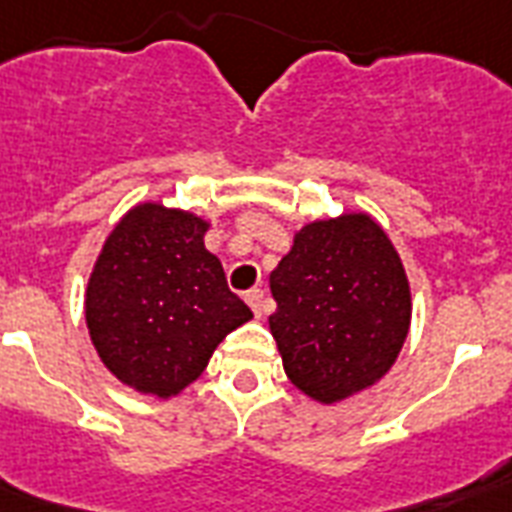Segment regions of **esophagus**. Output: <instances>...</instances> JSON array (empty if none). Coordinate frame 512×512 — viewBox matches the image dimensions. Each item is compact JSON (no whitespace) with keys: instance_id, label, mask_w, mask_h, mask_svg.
Masks as SVG:
<instances>
[{"instance_id":"34e87169","label":"esophagus","mask_w":512,"mask_h":512,"mask_svg":"<svg viewBox=\"0 0 512 512\" xmlns=\"http://www.w3.org/2000/svg\"><path fill=\"white\" fill-rule=\"evenodd\" d=\"M245 301H248V307L253 310L256 318H261L264 312H267V296L261 288H251V291H245Z\"/></svg>"}]
</instances>
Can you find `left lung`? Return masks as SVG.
Returning <instances> with one entry per match:
<instances>
[{
  "label": "left lung",
  "mask_w": 512,
  "mask_h": 512,
  "mask_svg": "<svg viewBox=\"0 0 512 512\" xmlns=\"http://www.w3.org/2000/svg\"><path fill=\"white\" fill-rule=\"evenodd\" d=\"M269 331L296 390L334 406L374 387L411 328V288L379 221L350 211L304 224L269 275Z\"/></svg>",
  "instance_id": "obj_1"
}]
</instances>
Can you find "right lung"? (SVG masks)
Wrapping results in <instances>:
<instances>
[{
    "label": "right lung",
    "instance_id": "right-lung-1",
    "mask_svg": "<svg viewBox=\"0 0 512 512\" xmlns=\"http://www.w3.org/2000/svg\"><path fill=\"white\" fill-rule=\"evenodd\" d=\"M211 221L146 200L106 237L85 288L98 358L141 395L176 398L224 336L253 318L205 248Z\"/></svg>",
    "mask_w": 512,
    "mask_h": 512
}]
</instances>
